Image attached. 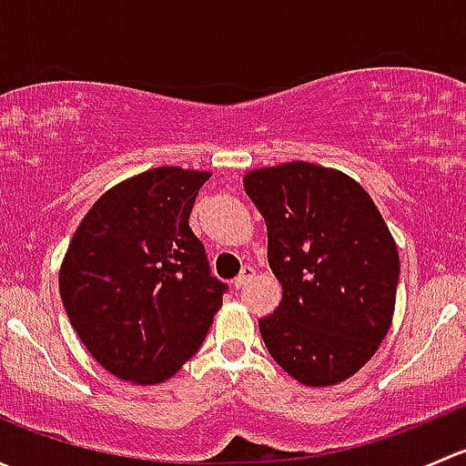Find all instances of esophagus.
Wrapping results in <instances>:
<instances>
[{
  "instance_id": "34e87169",
  "label": "esophagus",
  "mask_w": 466,
  "mask_h": 466,
  "mask_svg": "<svg viewBox=\"0 0 466 466\" xmlns=\"http://www.w3.org/2000/svg\"><path fill=\"white\" fill-rule=\"evenodd\" d=\"M252 279H255V268L246 266V268H243V270H241V275H238L237 279L232 281V284H234V289H243V286L250 284Z\"/></svg>"
}]
</instances>
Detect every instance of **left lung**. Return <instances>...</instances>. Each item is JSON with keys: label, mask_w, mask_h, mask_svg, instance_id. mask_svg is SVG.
<instances>
[{"label": "left lung", "mask_w": 466, "mask_h": 466, "mask_svg": "<svg viewBox=\"0 0 466 466\" xmlns=\"http://www.w3.org/2000/svg\"><path fill=\"white\" fill-rule=\"evenodd\" d=\"M243 189L268 228V263L281 284L259 331L298 383L329 388L354 377L392 327L399 250L368 191L311 162L263 167Z\"/></svg>", "instance_id": "obj_1"}]
</instances>
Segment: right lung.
<instances>
[{
	"label": "right lung",
	"instance_id": "add662e5",
	"mask_svg": "<svg viewBox=\"0 0 466 466\" xmlns=\"http://www.w3.org/2000/svg\"><path fill=\"white\" fill-rule=\"evenodd\" d=\"M209 171L157 167L110 187L74 232L60 299L101 368L164 383L200 350L225 286L209 275L191 207Z\"/></svg>",
	"mask_w": 466,
	"mask_h": 466
}]
</instances>
